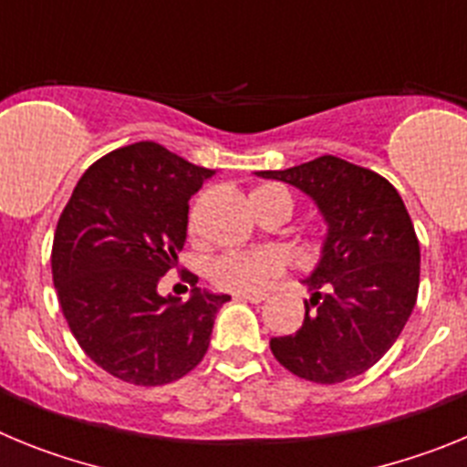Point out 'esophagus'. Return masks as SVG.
Segmentation results:
<instances>
[{
	"mask_svg": "<svg viewBox=\"0 0 467 467\" xmlns=\"http://www.w3.org/2000/svg\"><path fill=\"white\" fill-rule=\"evenodd\" d=\"M234 296L241 301H250V304H262V301L269 299V295H266V292H254V295H234Z\"/></svg>",
	"mask_w": 467,
	"mask_h": 467,
	"instance_id": "obj_1",
	"label": "esophagus"
}]
</instances>
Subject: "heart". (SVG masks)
<instances>
[{
  "label": "heart",
  "instance_id": "obj_1",
  "mask_svg": "<svg viewBox=\"0 0 467 467\" xmlns=\"http://www.w3.org/2000/svg\"><path fill=\"white\" fill-rule=\"evenodd\" d=\"M283 257L275 250H253V253H229L208 264L210 285L214 290L231 295H253L271 278L283 274Z\"/></svg>",
  "mask_w": 467,
  "mask_h": 467
}]
</instances>
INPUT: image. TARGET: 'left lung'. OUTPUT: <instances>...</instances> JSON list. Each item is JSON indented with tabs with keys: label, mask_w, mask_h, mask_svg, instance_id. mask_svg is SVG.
<instances>
[{
	"label": "left lung",
	"mask_w": 467,
	"mask_h": 467,
	"mask_svg": "<svg viewBox=\"0 0 467 467\" xmlns=\"http://www.w3.org/2000/svg\"><path fill=\"white\" fill-rule=\"evenodd\" d=\"M306 192L325 214L323 259L304 280V325L274 337L271 353L295 377L341 383L377 365L398 341L419 296L420 247L398 189L337 156L257 172Z\"/></svg>",
	"instance_id": "8db88e82"
}]
</instances>
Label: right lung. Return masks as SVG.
Wrapping results in <instances>:
<instances>
[{
	"label": "right lung",
	"mask_w": 467,
	"mask_h": 467,
	"mask_svg": "<svg viewBox=\"0 0 467 467\" xmlns=\"http://www.w3.org/2000/svg\"><path fill=\"white\" fill-rule=\"evenodd\" d=\"M213 171L156 142L98 159L74 187L56 226L51 271L63 316L86 356L135 386L189 374L210 346L229 295L196 287L192 299L156 292L187 238L189 198Z\"/></svg>",
	"instance_id": "1"
}]
</instances>
